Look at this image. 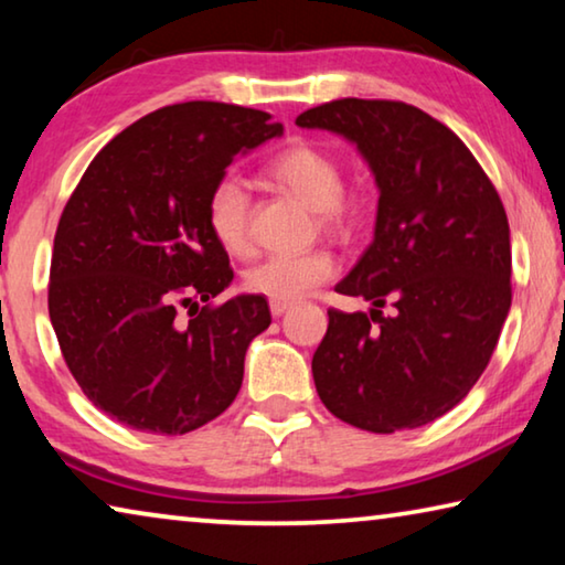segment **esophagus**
Listing matches in <instances>:
<instances>
[{
	"instance_id": "obj_1",
	"label": "esophagus",
	"mask_w": 565,
	"mask_h": 565,
	"mask_svg": "<svg viewBox=\"0 0 565 565\" xmlns=\"http://www.w3.org/2000/svg\"><path fill=\"white\" fill-rule=\"evenodd\" d=\"M288 308H290V302L270 300V312H273V318H280V316H285V312H288Z\"/></svg>"
}]
</instances>
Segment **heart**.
Returning <instances> with one entry per match:
<instances>
[{
    "instance_id": "heart-1",
    "label": "heart",
    "mask_w": 565,
    "mask_h": 565,
    "mask_svg": "<svg viewBox=\"0 0 565 565\" xmlns=\"http://www.w3.org/2000/svg\"><path fill=\"white\" fill-rule=\"evenodd\" d=\"M267 173L282 192L298 199L318 214L320 227L328 232H349L363 214L359 194L343 189L341 161L316 143L298 141L280 151ZM253 199L237 177H222L206 199V222L214 239L230 255H247L253 247L249 234ZM335 275V259L328 253L273 255L249 267L245 285L249 292L280 302H298Z\"/></svg>"
}]
</instances>
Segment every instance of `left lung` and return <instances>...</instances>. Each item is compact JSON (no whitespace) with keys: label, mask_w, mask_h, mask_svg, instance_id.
<instances>
[{"label":"left lung","mask_w":565,"mask_h":565,"mask_svg":"<svg viewBox=\"0 0 565 565\" xmlns=\"http://www.w3.org/2000/svg\"><path fill=\"white\" fill-rule=\"evenodd\" d=\"M295 124L351 141L379 189L373 242L335 285L371 308L328 310L312 355L320 402L366 431L424 427L477 384L508 318L510 227L500 196L470 149L406 103L343 98ZM386 301L388 317L380 312Z\"/></svg>","instance_id":"left-lung-1"}]
</instances>
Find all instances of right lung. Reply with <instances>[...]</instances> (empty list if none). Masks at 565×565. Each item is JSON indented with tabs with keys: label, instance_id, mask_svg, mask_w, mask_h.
I'll list each match as a JSON object with an SVG mask.
<instances>
[{
	"label": "right lung",
	"instance_id": "add662e5",
	"mask_svg": "<svg viewBox=\"0 0 565 565\" xmlns=\"http://www.w3.org/2000/svg\"><path fill=\"white\" fill-rule=\"evenodd\" d=\"M277 136L282 124L263 110L167 106L103 146L67 199L50 320L83 394L110 419L171 437L204 427L237 396L249 343L273 318L263 295L199 310L234 277L206 199L234 156Z\"/></svg>",
	"mask_w": 565,
	"mask_h": 565
}]
</instances>
